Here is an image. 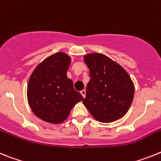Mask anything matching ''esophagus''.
I'll return each instance as SVG.
<instances>
[{
  "instance_id": "34e87169",
  "label": "esophagus",
  "mask_w": 161,
  "mask_h": 161,
  "mask_svg": "<svg viewBox=\"0 0 161 161\" xmlns=\"http://www.w3.org/2000/svg\"><path fill=\"white\" fill-rule=\"evenodd\" d=\"M80 93H81V95H82V97L85 98V96H86V90L81 91Z\"/></svg>"
}]
</instances>
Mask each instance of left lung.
Returning a JSON list of instances; mask_svg holds the SVG:
<instances>
[{
	"mask_svg": "<svg viewBox=\"0 0 161 161\" xmlns=\"http://www.w3.org/2000/svg\"><path fill=\"white\" fill-rule=\"evenodd\" d=\"M90 82L82 103L94 118L108 123L126 114L135 87L126 71L106 56L92 53L84 57Z\"/></svg>",
	"mask_w": 161,
	"mask_h": 161,
	"instance_id": "obj_1",
	"label": "left lung"
}]
</instances>
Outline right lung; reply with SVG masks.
Listing matches in <instances>:
<instances>
[{
    "label": "right lung",
    "instance_id": "right-lung-1",
    "mask_svg": "<svg viewBox=\"0 0 161 161\" xmlns=\"http://www.w3.org/2000/svg\"><path fill=\"white\" fill-rule=\"evenodd\" d=\"M70 61L64 53H57L42 61L31 75L27 86L29 105L43 121L62 122L73 107L83 100L67 78Z\"/></svg>",
    "mask_w": 161,
    "mask_h": 161
}]
</instances>
